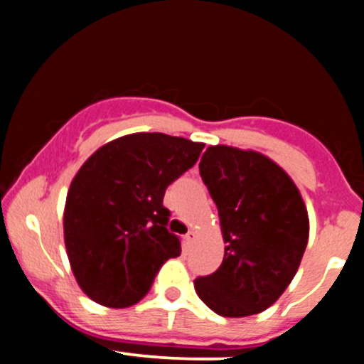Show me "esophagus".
<instances>
[{
	"instance_id": "34e87169",
	"label": "esophagus",
	"mask_w": 364,
	"mask_h": 364,
	"mask_svg": "<svg viewBox=\"0 0 364 364\" xmlns=\"http://www.w3.org/2000/svg\"><path fill=\"white\" fill-rule=\"evenodd\" d=\"M196 240V232L195 231H190L188 232V235L185 236V243H186V246H191L193 245V241Z\"/></svg>"
}]
</instances>
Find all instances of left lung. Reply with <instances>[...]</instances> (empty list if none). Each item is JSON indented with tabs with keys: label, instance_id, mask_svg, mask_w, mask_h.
<instances>
[{
	"label": "left lung",
	"instance_id": "obj_1",
	"mask_svg": "<svg viewBox=\"0 0 364 364\" xmlns=\"http://www.w3.org/2000/svg\"><path fill=\"white\" fill-rule=\"evenodd\" d=\"M200 176L219 210L224 260L195 279L198 298L220 316L267 310L298 272L310 220L298 186L272 159L255 150L212 145Z\"/></svg>",
	"mask_w": 364,
	"mask_h": 364
}]
</instances>
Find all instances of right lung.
<instances>
[{
  "label": "right lung",
  "instance_id": "right-lung-1",
  "mask_svg": "<svg viewBox=\"0 0 364 364\" xmlns=\"http://www.w3.org/2000/svg\"><path fill=\"white\" fill-rule=\"evenodd\" d=\"M203 144L166 133H132L83 162L66 195L63 231L82 291L107 308H127L150 291L164 262L179 257L168 231L166 188L193 168Z\"/></svg>",
  "mask_w": 364,
  "mask_h": 364
}]
</instances>
